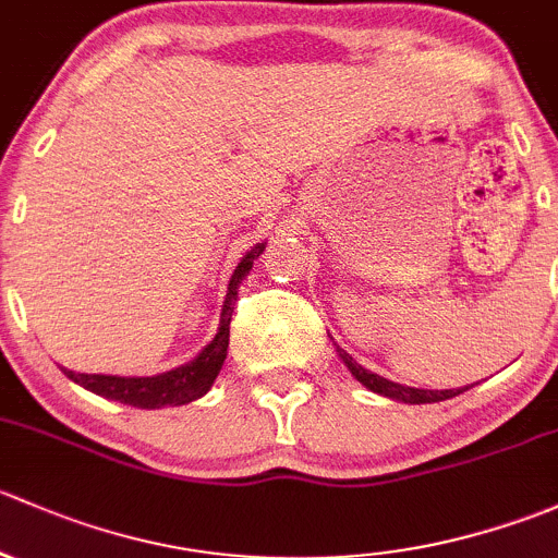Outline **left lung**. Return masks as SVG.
<instances>
[{"label": "left lung", "instance_id": "8db88e82", "mask_svg": "<svg viewBox=\"0 0 558 558\" xmlns=\"http://www.w3.org/2000/svg\"><path fill=\"white\" fill-rule=\"evenodd\" d=\"M332 347H336L338 357H341V363L347 365V371L352 373V376L357 378V381L363 384L365 389H371V392L381 395V398L398 400V403H408V405L440 403V400L457 398L459 392H464V389H470V387H459V389H416V387H405V384H395V381H389V378L378 376V373L367 371V367L360 365L357 360H354L352 354L343 352V349L338 347L336 341H332Z\"/></svg>", "mask_w": 558, "mask_h": 558}]
</instances>
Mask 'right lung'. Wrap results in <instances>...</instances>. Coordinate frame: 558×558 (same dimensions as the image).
Returning a JSON list of instances; mask_svg holds the SVG:
<instances>
[{
  "instance_id": "obj_1",
  "label": "right lung",
  "mask_w": 558,
  "mask_h": 558,
  "mask_svg": "<svg viewBox=\"0 0 558 558\" xmlns=\"http://www.w3.org/2000/svg\"><path fill=\"white\" fill-rule=\"evenodd\" d=\"M263 250H266V241L252 246L239 260L236 271L231 274V281H228L220 327H217L215 338L195 354L191 363L174 367V371L158 373V376H107V373H74L69 367H61L64 376L72 378L83 389H88V392L101 395L107 400H118L123 405L147 408V411L163 405H187L193 400L204 398L228 357V338H231V317L233 303L239 298V287L246 279V274L252 271V263L263 255Z\"/></svg>"
}]
</instances>
